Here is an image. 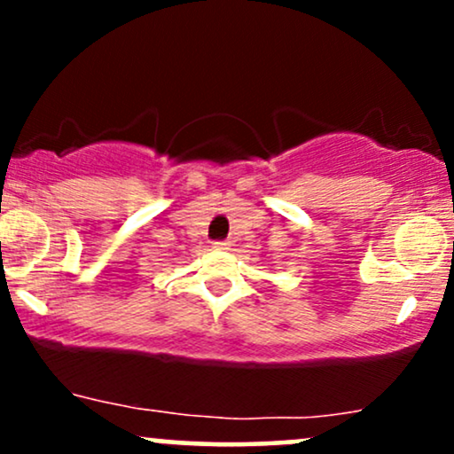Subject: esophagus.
<instances>
[{
    "mask_svg": "<svg viewBox=\"0 0 454 454\" xmlns=\"http://www.w3.org/2000/svg\"><path fill=\"white\" fill-rule=\"evenodd\" d=\"M231 241H215V243H213V247H215V249H231Z\"/></svg>",
    "mask_w": 454,
    "mask_h": 454,
    "instance_id": "esophagus-1",
    "label": "esophagus"
}]
</instances>
